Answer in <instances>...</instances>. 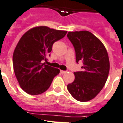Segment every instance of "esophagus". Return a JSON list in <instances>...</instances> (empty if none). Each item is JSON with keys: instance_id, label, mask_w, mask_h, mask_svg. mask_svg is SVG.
<instances>
[{"instance_id": "obj_1", "label": "esophagus", "mask_w": 123, "mask_h": 123, "mask_svg": "<svg viewBox=\"0 0 123 123\" xmlns=\"http://www.w3.org/2000/svg\"><path fill=\"white\" fill-rule=\"evenodd\" d=\"M60 72L62 74H66L67 71V70H60Z\"/></svg>"}]
</instances>
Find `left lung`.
Here are the masks:
<instances>
[{
	"instance_id": "1",
	"label": "left lung",
	"mask_w": 123,
	"mask_h": 123,
	"mask_svg": "<svg viewBox=\"0 0 123 123\" xmlns=\"http://www.w3.org/2000/svg\"><path fill=\"white\" fill-rule=\"evenodd\" d=\"M67 37L74 47L76 62L82 61V71L75 72V79L67 89L75 99L91 100L103 88L110 70L108 55L104 45L87 31L68 32Z\"/></svg>"
}]
</instances>
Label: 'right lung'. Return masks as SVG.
Instances as JSON below:
<instances>
[{"label": "right lung", "instance_id": "add662e5", "mask_svg": "<svg viewBox=\"0 0 123 123\" xmlns=\"http://www.w3.org/2000/svg\"><path fill=\"white\" fill-rule=\"evenodd\" d=\"M67 33L46 26L32 28L23 35L13 56V69L21 88L31 95L45 92L53 79L60 73L58 68L45 65L53 43Z\"/></svg>", "mask_w": 123, "mask_h": 123}]
</instances>
